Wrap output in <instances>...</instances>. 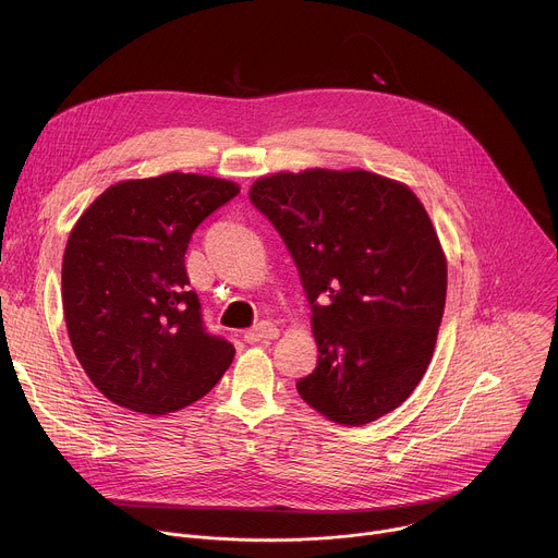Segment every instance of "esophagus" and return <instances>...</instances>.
<instances>
[{"instance_id": "1", "label": "esophagus", "mask_w": 558, "mask_h": 558, "mask_svg": "<svg viewBox=\"0 0 558 558\" xmlns=\"http://www.w3.org/2000/svg\"><path fill=\"white\" fill-rule=\"evenodd\" d=\"M278 336H280V329H278L274 323L263 320V323H258L254 329H250V331L245 333V340H247L250 344H263V342L276 340Z\"/></svg>"}]
</instances>
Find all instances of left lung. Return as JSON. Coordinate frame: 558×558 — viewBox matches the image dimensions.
<instances>
[{"label": "left lung", "instance_id": "obj_1", "mask_svg": "<svg viewBox=\"0 0 558 558\" xmlns=\"http://www.w3.org/2000/svg\"><path fill=\"white\" fill-rule=\"evenodd\" d=\"M252 203L271 220L311 304L317 366L295 388L327 420L364 426L404 404L424 377L448 267L413 190L366 170L278 172Z\"/></svg>", "mask_w": 558, "mask_h": 558}]
</instances>
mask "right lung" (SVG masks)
<instances>
[{
  "label": "right lung",
  "instance_id": "1",
  "mask_svg": "<svg viewBox=\"0 0 558 558\" xmlns=\"http://www.w3.org/2000/svg\"><path fill=\"white\" fill-rule=\"evenodd\" d=\"M233 181L170 172L110 185L74 222L61 265L72 351L117 407L181 411L229 368L235 349L205 331L185 252L231 201Z\"/></svg>",
  "mask_w": 558,
  "mask_h": 558
}]
</instances>
